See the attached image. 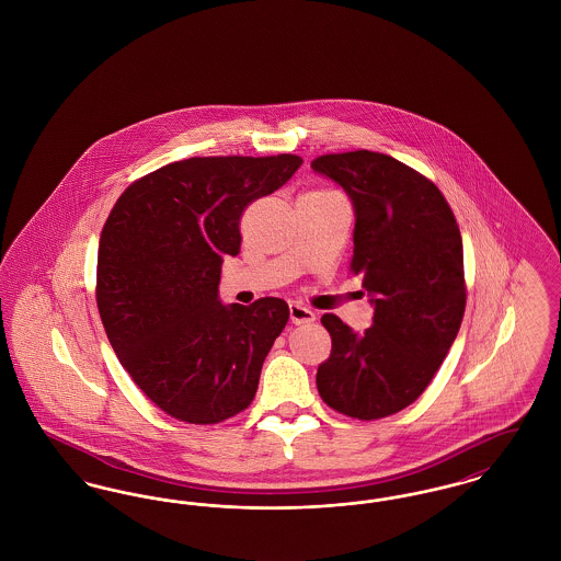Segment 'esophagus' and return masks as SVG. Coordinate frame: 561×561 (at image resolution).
<instances>
[{"label": "esophagus", "instance_id": "obj_1", "mask_svg": "<svg viewBox=\"0 0 561 561\" xmlns=\"http://www.w3.org/2000/svg\"><path fill=\"white\" fill-rule=\"evenodd\" d=\"M289 317H291V323L295 324L314 323L317 321V314L310 308L301 306V304L289 306Z\"/></svg>", "mask_w": 561, "mask_h": 561}]
</instances>
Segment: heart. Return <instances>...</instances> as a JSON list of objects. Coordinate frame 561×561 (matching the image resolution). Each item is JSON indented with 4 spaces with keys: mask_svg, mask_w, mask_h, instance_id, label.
I'll list each match as a JSON object with an SVG mask.
<instances>
[{
    "mask_svg": "<svg viewBox=\"0 0 561 561\" xmlns=\"http://www.w3.org/2000/svg\"><path fill=\"white\" fill-rule=\"evenodd\" d=\"M312 194H323V196H331L333 192H312Z\"/></svg>",
    "mask_w": 561,
    "mask_h": 561,
    "instance_id": "1",
    "label": "heart"
}]
</instances>
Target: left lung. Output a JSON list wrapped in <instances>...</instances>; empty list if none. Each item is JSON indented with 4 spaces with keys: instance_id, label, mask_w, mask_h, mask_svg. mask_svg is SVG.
I'll return each mask as SVG.
<instances>
[{
    "instance_id": "1",
    "label": "left lung",
    "mask_w": 561,
    "mask_h": 561,
    "mask_svg": "<svg viewBox=\"0 0 561 561\" xmlns=\"http://www.w3.org/2000/svg\"><path fill=\"white\" fill-rule=\"evenodd\" d=\"M312 171L353 201L351 270L374 306L363 333L323 314L331 354L317 388L335 412L378 420L412 405L458 335L467 306L460 228L439 187L386 153H327Z\"/></svg>"
}]
</instances>
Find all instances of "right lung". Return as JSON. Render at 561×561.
Listing matches in <instances>:
<instances>
[{
    "label": "right lung",
    "mask_w": 561,
    "mask_h": 561,
    "mask_svg": "<svg viewBox=\"0 0 561 561\" xmlns=\"http://www.w3.org/2000/svg\"><path fill=\"white\" fill-rule=\"evenodd\" d=\"M294 153L171 162L124 190L96 257V306L122 367L151 403L190 424L247 410L289 306L219 299L240 217L301 167Z\"/></svg>",
    "instance_id": "1"
}]
</instances>
